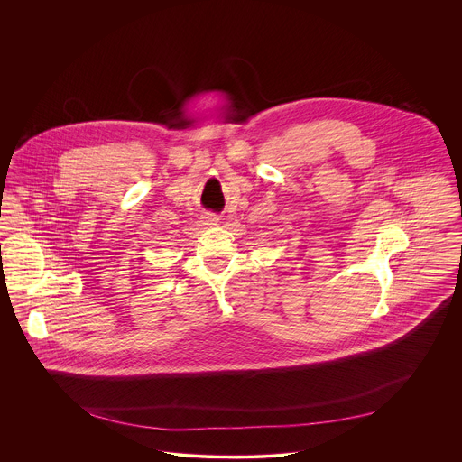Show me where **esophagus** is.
<instances>
[{
	"instance_id": "obj_1",
	"label": "esophagus",
	"mask_w": 462,
	"mask_h": 462,
	"mask_svg": "<svg viewBox=\"0 0 462 462\" xmlns=\"http://www.w3.org/2000/svg\"><path fill=\"white\" fill-rule=\"evenodd\" d=\"M202 220L206 225H211V226H215V225H218L220 223V217L217 215V213H206L204 217H202Z\"/></svg>"
}]
</instances>
